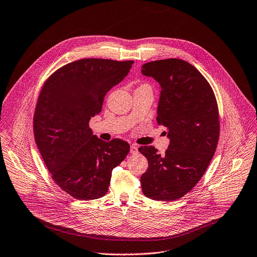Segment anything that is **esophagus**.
<instances>
[{
	"label": "esophagus",
	"instance_id": "esophagus-1",
	"mask_svg": "<svg viewBox=\"0 0 257 257\" xmlns=\"http://www.w3.org/2000/svg\"><path fill=\"white\" fill-rule=\"evenodd\" d=\"M130 153H131L132 155L138 154V146H137L136 144H132V145L130 146Z\"/></svg>",
	"mask_w": 257,
	"mask_h": 257
}]
</instances>
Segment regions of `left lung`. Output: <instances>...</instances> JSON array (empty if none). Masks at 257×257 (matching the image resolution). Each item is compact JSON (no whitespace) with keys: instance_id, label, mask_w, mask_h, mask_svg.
Instances as JSON below:
<instances>
[{"instance_id":"8db88e82","label":"left lung","mask_w":257,"mask_h":257,"mask_svg":"<svg viewBox=\"0 0 257 257\" xmlns=\"http://www.w3.org/2000/svg\"><path fill=\"white\" fill-rule=\"evenodd\" d=\"M142 74L162 86L157 121L169 131L164 156L154 146H140L149 168L140 178L143 194L154 200H177L187 194L205 173L219 137L214 92L201 73L180 59L149 62Z\"/></svg>"}]
</instances>
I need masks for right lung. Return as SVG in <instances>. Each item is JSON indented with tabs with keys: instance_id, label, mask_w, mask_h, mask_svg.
<instances>
[{
	"instance_id": "obj_1",
	"label": "right lung",
	"mask_w": 257,
	"mask_h": 257,
	"mask_svg": "<svg viewBox=\"0 0 257 257\" xmlns=\"http://www.w3.org/2000/svg\"><path fill=\"white\" fill-rule=\"evenodd\" d=\"M133 61L81 59L46 80L33 115V134L56 184L79 200L104 196L112 171L128 155V142L92 135L89 120L101 111L105 93L129 73Z\"/></svg>"
}]
</instances>
